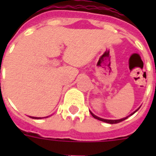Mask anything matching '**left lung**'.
<instances>
[{
  "instance_id": "obj_1",
  "label": "left lung",
  "mask_w": 156,
  "mask_h": 156,
  "mask_svg": "<svg viewBox=\"0 0 156 156\" xmlns=\"http://www.w3.org/2000/svg\"><path fill=\"white\" fill-rule=\"evenodd\" d=\"M137 110H138V109H137ZM137 110H136V111H135L134 112H133V113H132V114H130V115H133V114H134L135 112H136L137 111ZM90 114H91L92 116H93L94 118H95V119H98V120H100V121H102V122H107V123H110V124H115V123H118V122H122V121H123V120H125V119H127V117H128V116H127V117H126V118H123V119H115V120H111V119H101V118H100V117L96 116V115H94V114L92 113L91 112H90Z\"/></svg>"
}]
</instances>
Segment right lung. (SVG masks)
<instances>
[{
	"mask_svg": "<svg viewBox=\"0 0 156 156\" xmlns=\"http://www.w3.org/2000/svg\"><path fill=\"white\" fill-rule=\"evenodd\" d=\"M31 118H33V119H41L40 117H31Z\"/></svg>",
	"mask_w": 156,
	"mask_h": 156,
	"instance_id": "1",
	"label": "right lung"
}]
</instances>
